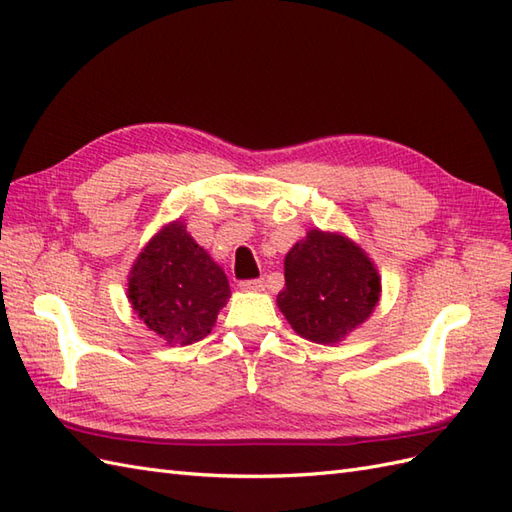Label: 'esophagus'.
Wrapping results in <instances>:
<instances>
[{"instance_id": "1", "label": "esophagus", "mask_w": 512, "mask_h": 512, "mask_svg": "<svg viewBox=\"0 0 512 512\" xmlns=\"http://www.w3.org/2000/svg\"><path fill=\"white\" fill-rule=\"evenodd\" d=\"M240 290H242V292H264V290H266V281H264V279L240 281Z\"/></svg>"}]
</instances>
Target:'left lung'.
<instances>
[{"label":"left lung","instance_id":"8db88e82","mask_svg":"<svg viewBox=\"0 0 512 512\" xmlns=\"http://www.w3.org/2000/svg\"><path fill=\"white\" fill-rule=\"evenodd\" d=\"M381 277L363 248L339 233L311 229L285 255L277 305L292 329L316 344H337L370 318Z\"/></svg>","mask_w":512,"mask_h":512}]
</instances>
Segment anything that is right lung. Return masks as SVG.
Masks as SVG:
<instances>
[{"instance_id": "1", "label": "right lung", "mask_w": 512, "mask_h": 512, "mask_svg": "<svg viewBox=\"0 0 512 512\" xmlns=\"http://www.w3.org/2000/svg\"><path fill=\"white\" fill-rule=\"evenodd\" d=\"M127 296L153 333L170 346H186L209 335L231 290L227 274L175 220L142 248Z\"/></svg>"}]
</instances>
